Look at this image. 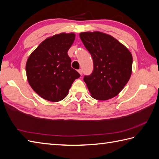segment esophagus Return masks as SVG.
I'll return each instance as SVG.
<instances>
[{
	"label": "esophagus",
	"instance_id": "esophagus-1",
	"mask_svg": "<svg viewBox=\"0 0 159 159\" xmlns=\"http://www.w3.org/2000/svg\"><path fill=\"white\" fill-rule=\"evenodd\" d=\"M78 72H79V74H80V75H83V70H81V69H79V70H78Z\"/></svg>",
	"mask_w": 159,
	"mask_h": 159
}]
</instances>
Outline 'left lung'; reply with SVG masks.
<instances>
[{"mask_svg": "<svg viewBox=\"0 0 159 159\" xmlns=\"http://www.w3.org/2000/svg\"><path fill=\"white\" fill-rule=\"evenodd\" d=\"M80 38L93 58V72L83 79L92 98L107 100L116 96L131 77V52L116 39L103 32H82Z\"/></svg>", "mask_w": 159, "mask_h": 159, "instance_id": "1", "label": "left lung"}]
</instances>
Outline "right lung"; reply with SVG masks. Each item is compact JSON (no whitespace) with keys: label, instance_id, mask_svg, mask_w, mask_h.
<instances>
[{"label":"right lung","instance_id":"1","mask_svg":"<svg viewBox=\"0 0 159 159\" xmlns=\"http://www.w3.org/2000/svg\"><path fill=\"white\" fill-rule=\"evenodd\" d=\"M75 39L73 33L54 35L40 43L28 57L25 66L28 83L43 99L62 100L75 80L80 76L71 68L68 55Z\"/></svg>","mask_w":159,"mask_h":159}]
</instances>
